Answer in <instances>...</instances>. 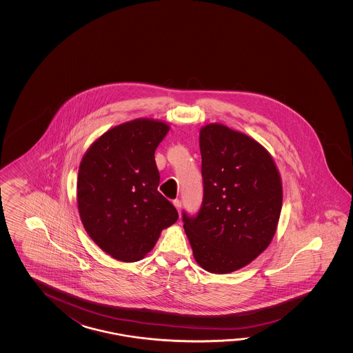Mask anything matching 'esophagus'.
I'll return each mask as SVG.
<instances>
[{"label": "esophagus", "instance_id": "34e87169", "mask_svg": "<svg viewBox=\"0 0 353 353\" xmlns=\"http://www.w3.org/2000/svg\"><path fill=\"white\" fill-rule=\"evenodd\" d=\"M173 204H174V207H175V208H176V210H178V212H180V207H181V202H180L179 199H175V201H174V202H173Z\"/></svg>", "mask_w": 353, "mask_h": 353}]
</instances>
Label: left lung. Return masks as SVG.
Listing matches in <instances>:
<instances>
[{
    "label": "left lung",
    "instance_id": "obj_1",
    "mask_svg": "<svg viewBox=\"0 0 353 353\" xmlns=\"http://www.w3.org/2000/svg\"><path fill=\"white\" fill-rule=\"evenodd\" d=\"M203 201L194 216L183 212L195 261L228 274L255 260L276 231L283 187L268 150L248 135L210 123L199 132Z\"/></svg>",
    "mask_w": 353,
    "mask_h": 353
}]
</instances>
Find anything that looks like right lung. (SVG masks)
Returning <instances> with one entry per match:
<instances>
[{"label":"right lung","instance_id":"right-lung-1","mask_svg":"<svg viewBox=\"0 0 353 353\" xmlns=\"http://www.w3.org/2000/svg\"><path fill=\"white\" fill-rule=\"evenodd\" d=\"M168 131L160 121L122 123L92 143L79 165L77 201L83 225L99 248L120 261L141 260L179 217L158 190L154 155Z\"/></svg>","mask_w":353,"mask_h":353}]
</instances>
